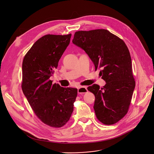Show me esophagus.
<instances>
[{
  "label": "esophagus",
  "mask_w": 154,
  "mask_h": 154,
  "mask_svg": "<svg viewBox=\"0 0 154 154\" xmlns=\"http://www.w3.org/2000/svg\"><path fill=\"white\" fill-rule=\"evenodd\" d=\"M88 91L87 88L86 87H79L78 88V93L79 94H84Z\"/></svg>",
  "instance_id": "esophagus-1"
}]
</instances>
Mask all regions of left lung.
<instances>
[{"label": "left lung", "instance_id": "8db88e82", "mask_svg": "<svg viewBox=\"0 0 154 154\" xmlns=\"http://www.w3.org/2000/svg\"><path fill=\"white\" fill-rule=\"evenodd\" d=\"M72 42L87 54L106 82L101 88L97 84L87 88L95 96L97 119L106 125L115 124L127 113L135 88L127 45L105 29L76 32Z\"/></svg>", "mask_w": 154, "mask_h": 154}]
</instances>
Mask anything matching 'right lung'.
<instances>
[{
  "label": "right lung",
  "mask_w": 154,
  "mask_h": 154,
  "mask_svg": "<svg viewBox=\"0 0 154 154\" xmlns=\"http://www.w3.org/2000/svg\"><path fill=\"white\" fill-rule=\"evenodd\" d=\"M72 35H47L25 55L22 64V90L36 116L45 124L61 127L69 120L78 90L64 88L50 80Z\"/></svg>",
  "instance_id": "right-lung-1"
}]
</instances>
